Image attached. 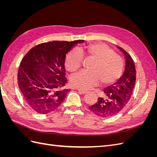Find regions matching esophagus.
<instances>
[{"mask_svg":"<svg viewBox=\"0 0 157 157\" xmlns=\"http://www.w3.org/2000/svg\"><path fill=\"white\" fill-rule=\"evenodd\" d=\"M78 92L80 93H81L82 94H86L88 92L87 91H86V90H80V89H78Z\"/></svg>","mask_w":157,"mask_h":157,"instance_id":"obj_1","label":"esophagus"}]
</instances>
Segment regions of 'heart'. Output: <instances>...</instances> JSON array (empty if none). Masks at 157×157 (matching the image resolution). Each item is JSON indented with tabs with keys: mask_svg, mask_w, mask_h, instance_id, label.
<instances>
[{
	"mask_svg": "<svg viewBox=\"0 0 157 157\" xmlns=\"http://www.w3.org/2000/svg\"><path fill=\"white\" fill-rule=\"evenodd\" d=\"M84 53L96 59L92 71L82 70L71 76V84L75 88L86 90L102 82L103 85L115 82L121 77L123 71V61L107 44L97 42L88 45ZM84 55L78 48L71 50L66 56L65 65L71 73L77 71L82 66Z\"/></svg>",
	"mask_w": 157,
	"mask_h": 157,
	"instance_id": "b5f03b06",
	"label": "heart"
}]
</instances>
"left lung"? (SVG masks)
I'll use <instances>...</instances> for the list:
<instances>
[{"mask_svg":"<svg viewBox=\"0 0 157 157\" xmlns=\"http://www.w3.org/2000/svg\"><path fill=\"white\" fill-rule=\"evenodd\" d=\"M117 48L124 56V72L117 82L103 90L105 97L99 98L96 103L89 107L99 117H111L120 113L130 99L135 86L136 71L134 61L124 49Z\"/></svg>","mask_w":157,"mask_h":157,"instance_id":"8db88e82","label":"left lung"}]
</instances>
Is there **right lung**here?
<instances>
[{
	"instance_id": "add662e5",
	"label": "right lung",
	"mask_w": 157,
	"mask_h": 157,
	"mask_svg": "<svg viewBox=\"0 0 157 157\" xmlns=\"http://www.w3.org/2000/svg\"><path fill=\"white\" fill-rule=\"evenodd\" d=\"M83 40L52 41L33 47L21 60L17 73L19 88L27 105L38 113L58 109L69 89H63L65 56Z\"/></svg>"
}]
</instances>
